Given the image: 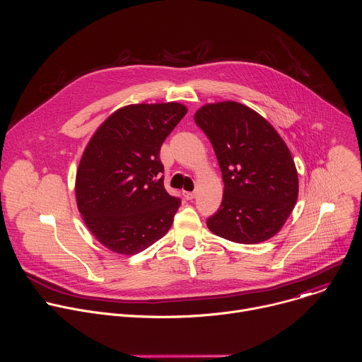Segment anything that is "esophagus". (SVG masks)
<instances>
[{
  "label": "esophagus",
  "instance_id": "obj_1",
  "mask_svg": "<svg viewBox=\"0 0 362 362\" xmlns=\"http://www.w3.org/2000/svg\"><path fill=\"white\" fill-rule=\"evenodd\" d=\"M194 196H196L194 192H183V197L186 200H192V199H194Z\"/></svg>",
  "mask_w": 362,
  "mask_h": 362
}]
</instances>
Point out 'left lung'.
I'll return each instance as SVG.
<instances>
[{
	"label": "left lung",
	"instance_id": "left-lung-1",
	"mask_svg": "<svg viewBox=\"0 0 362 362\" xmlns=\"http://www.w3.org/2000/svg\"><path fill=\"white\" fill-rule=\"evenodd\" d=\"M194 122L214 146L225 183L222 204L206 221L208 228L245 245L275 236L298 199L296 168L282 137L236 101L206 105Z\"/></svg>",
	"mask_w": 362,
	"mask_h": 362
}]
</instances>
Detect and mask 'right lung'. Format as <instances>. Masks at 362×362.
Listing matches in <instances>:
<instances>
[{"label":"right lung","instance_id":"right-lung-1","mask_svg":"<svg viewBox=\"0 0 362 362\" xmlns=\"http://www.w3.org/2000/svg\"><path fill=\"white\" fill-rule=\"evenodd\" d=\"M186 113L179 103L130 105L90 139L76 199L87 228L110 250L139 253L170 229L182 202L163 186L160 147Z\"/></svg>","mask_w":362,"mask_h":362}]
</instances>
